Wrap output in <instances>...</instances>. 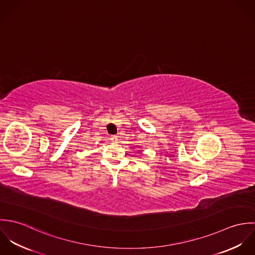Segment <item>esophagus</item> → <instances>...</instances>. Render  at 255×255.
I'll return each instance as SVG.
<instances>
[{
  "label": "esophagus",
  "mask_w": 255,
  "mask_h": 255,
  "mask_svg": "<svg viewBox=\"0 0 255 255\" xmlns=\"http://www.w3.org/2000/svg\"><path fill=\"white\" fill-rule=\"evenodd\" d=\"M111 140H112L113 142H118V137L115 136V135H113V136H111Z\"/></svg>",
  "instance_id": "34e87169"
}]
</instances>
